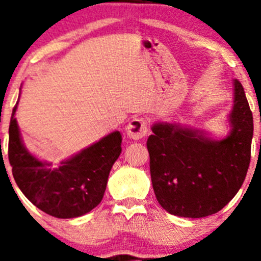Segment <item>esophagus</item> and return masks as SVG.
Returning <instances> with one entry per match:
<instances>
[{"instance_id": "obj_1", "label": "esophagus", "mask_w": 261, "mask_h": 261, "mask_svg": "<svg viewBox=\"0 0 261 261\" xmlns=\"http://www.w3.org/2000/svg\"><path fill=\"white\" fill-rule=\"evenodd\" d=\"M147 133V123L144 117H135L126 126V135L132 140H141Z\"/></svg>"}]
</instances>
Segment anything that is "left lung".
I'll return each instance as SVG.
<instances>
[{"label": "left lung", "mask_w": 261, "mask_h": 261, "mask_svg": "<svg viewBox=\"0 0 261 261\" xmlns=\"http://www.w3.org/2000/svg\"><path fill=\"white\" fill-rule=\"evenodd\" d=\"M230 133L216 141L200 130L155 123L146 142L155 197L177 217L201 218L220 212L247 175L253 135L252 112L242 84L234 80Z\"/></svg>", "instance_id": "obj_1"}]
</instances>
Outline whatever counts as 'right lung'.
<instances>
[{"label": "right lung", "instance_id": "right-lung-1", "mask_svg": "<svg viewBox=\"0 0 261 261\" xmlns=\"http://www.w3.org/2000/svg\"><path fill=\"white\" fill-rule=\"evenodd\" d=\"M15 105L9 126V162L14 180L36 208L56 218H75L102 201L111 168L121 153V135L112 132L59 167L29 153L20 138Z\"/></svg>", "mask_w": 261, "mask_h": 261}]
</instances>
